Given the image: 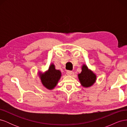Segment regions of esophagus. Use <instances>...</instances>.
I'll list each match as a JSON object with an SVG mask.
<instances>
[{
  "instance_id": "1",
  "label": "esophagus",
  "mask_w": 127,
  "mask_h": 127,
  "mask_svg": "<svg viewBox=\"0 0 127 127\" xmlns=\"http://www.w3.org/2000/svg\"><path fill=\"white\" fill-rule=\"evenodd\" d=\"M66 74L67 75H71V74H72V71L70 70H67L66 72Z\"/></svg>"
}]
</instances>
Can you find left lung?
Returning a JSON list of instances; mask_svg holds the SVG:
<instances>
[{
	"mask_svg": "<svg viewBox=\"0 0 127 127\" xmlns=\"http://www.w3.org/2000/svg\"><path fill=\"white\" fill-rule=\"evenodd\" d=\"M78 79L81 85L85 88L92 86L96 80V75L88 68L86 64L82 67V72L78 75Z\"/></svg>",
	"mask_w": 127,
	"mask_h": 127,
	"instance_id": "obj_1",
	"label": "left lung"
}]
</instances>
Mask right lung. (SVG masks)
<instances>
[{"instance_id": "1", "label": "right lung", "mask_w": 127, "mask_h": 127, "mask_svg": "<svg viewBox=\"0 0 127 127\" xmlns=\"http://www.w3.org/2000/svg\"><path fill=\"white\" fill-rule=\"evenodd\" d=\"M39 75L42 85L48 90H52L58 83L61 72L59 70L56 69L54 64H51L47 71L43 73L39 72Z\"/></svg>"}]
</instances>
